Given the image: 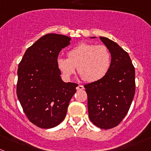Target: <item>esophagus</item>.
<instances>
[{"label": "esophagus", "mask_w": 151, "mask_h": 151, "mask_svg": "<svg viewBox=\"0 0 151 151\" xmlns=\"http://www.w3.org/2000/svg\"><path fill=\"white\" fill-rule=\"evenodd\" d=\"M84 87H83L82 85H81V84H79V85L76 87L77 90H84Z\"/></svg>", "instance_id": "obj_1"}]
</instances>
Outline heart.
<instances>
[{
	"label": "heart",
	"instance_id": "b5f03b06",
	"mask_svg": "<svg viewBox=\"0 0 151 151\" xmlns=\"http://www.w3.org/2000/svg\"><path fill=\"white\" fill-rule=\"evenodd\" d=\"M68 58L59 57L57 67L67 79L76 73L86 82H96L102 79L110 71L112 57L110 50L104 45L81 43L70 50Z\"/></svg>",
	"mask_w": 151,
	"mask_h": 151
}]
</instances>
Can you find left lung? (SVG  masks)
Returning <instances> with one entry per match:
<instances>
[{
  "instance_id": "left-lung-1",
  "label": "left lung",
  "mask_w": 151,
  "mask_h": 151,
  "mask_svg": "<svg viewBox=\"0 0 151 151\" xmlns=\"http://www.w3.org/2000/svg\"><path fill=\"white\" fill-rule=\"evenodd\" d=\"M100 39L111 53V67L102 79L84 87L90 121L99 128L110 129L122 121L131 105L136 90L135 68L128 53L116 42L105 37Z\"/></svg>"
}]
</instances>
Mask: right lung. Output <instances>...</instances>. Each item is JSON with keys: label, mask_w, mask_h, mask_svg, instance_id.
I'll use <instances>...</instances> for the list:
<instances>
[{"label": "right lung", "mask_w": 151, "mask_h": 151, "mask_svg": "<svg viewBox=\"0 0 151 151\" xmlns=\"http://www.w3.org/2000/svg\"><path fill=\"white\" fill-rule=\"evenodd\" d=\"M71 38L47 34L29 47L18 69L17 96L24 113L41 128H52L65 118L78 84L61 78L57 59Z\"/></svg>", "instance_id": "obj_1"}]
</instances>
